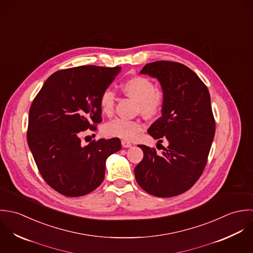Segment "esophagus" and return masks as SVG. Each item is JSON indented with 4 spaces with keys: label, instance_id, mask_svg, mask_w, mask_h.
<instances>
[{
    "label": "esophagus",
    "instance_id": "esophagus-1",
    "mask_svg": "<svg viewBox=\"0 0 253 253\" xmlns=\"http://www.w3.org/2000/svg\"><path fill=\"white\" fill-rule=\"evenodd\" d=\"M121 145L123 148H131L132 147V144L128 141H125V140H122L121 141Z\"/></svg>",
    "mask_w": 253,
    "mask_h": 253
}]
</instances>
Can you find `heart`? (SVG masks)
<instances>
[{
	"label": "heart",
	"instance_id": "b5f03b06",
	"mask_svg": "<svg viewBox=\"0 0 253 253\" xmlns=\"http://www.w3.org/2000/svg\"><path fill=\"white\" fill-rule=\"evenodd\" d=\"M122 90L126 95L140 103L141 110L146 115L153 116L160 111L163 103V97L156 91L154 84L148 78L135 77L130 79L123 84ZM115 101V93L110 89H105L101 93L100 98L101 111L106 115L112 114ZM144 127V123L140 120L118 117L107 122L103 127V132L110 137L133 140Z\"/></svg>",
	"mask_w": 253,
	"mask_h": 253
}]
</instances>
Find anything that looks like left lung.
<instances>
[{"label":"left lung","mask_w":253,"mask_h":253,"mask_svg":"<svg viewBox=\"0 0 253 253\" xmlns=\"http://www.w3.org/2000/svg\"><path fill=\"white\" fill-rule=\"evenodd\" d=\"M140 73L156 78L161 86V117L148 133L157 144L166 139L168 146L161 154L138 146L144 158L134 169L136 181L154 197H175L195 185L206 165L215 134L210 95L201 78L178 62H151Z\"/></svg>","instance_id":"obj_1"}]
</instances>
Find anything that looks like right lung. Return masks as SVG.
<instances>
[{
  "label": "right lung",
  "instance_id": "right-lung-1",
  "mask_svg": "<svg viewBox=\"0 0 253 253\" xmlns=\"http://www.w3.org/2000/svg\"><path fill=\"white\" fill-rule=\"evenodd\" d=\"M121 67L83 65L54 72L29 110L27 143L40 174L65 197H82L104 179L105 161L121 150L118 138L81 145L80 132L101 122V93Z\"/></svg>",
  "mask_w": 253,
  "mask_h": 253
}]
</instances>
